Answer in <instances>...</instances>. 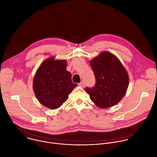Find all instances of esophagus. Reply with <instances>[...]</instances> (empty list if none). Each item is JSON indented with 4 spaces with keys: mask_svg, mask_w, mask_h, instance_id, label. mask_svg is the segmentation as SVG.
<instances>
[{
    "mask_svg": "<svg viewBox=\"0 0 157 157\" xmlns=\"http://www.w3.org/2000/svg\"><path fill=\"white\" fill-rule=\"evenodd\" d=\"M78 85H79L80 86H81V87H84V86H85V83H84L83 82H80V83H78Z\"/></svg>",
    "mask_w": 157,
    "mask_h": 157,
    "instance_id": "34e87169",
    "label": "esophagus"
}]
</instances>
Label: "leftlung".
<instances>
[{"instance_id":"1","label":"left lung","mask_w":157,"mask_h":157,"mask_svg":"<svg viewBox=\"0 0 157 157\" xmlns=\"http://www.w3.org/2000/svg\"><path fill=\"white\" fill-rule=\"evenodd\" d=\"M96 83L85 91L96 106L105 109L119 102L126 93L129 83L127 71L113 54L102 52L90 61Z\"/></svg>"}]
</instances>
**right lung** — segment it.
<instances>
[{
  "mask_svg": "<svg viewBox=\"0 0 157 157\" xmlns=\"http://www.w3.org/2000/svg\"><path fill=\"white\" fill-rule=\"evenodd\" d=\"M66 60L50 58L44 61L37 69L33 80V90L38 101L51 109L59 108L77 86L66 71Z\"/></svg>",
  "mask_w": 157,
  "mask_h": 157,
  "instance_id": "add662e5",
  "label": "right lung"
}]
</instances>
